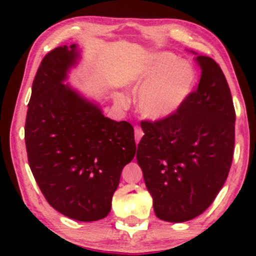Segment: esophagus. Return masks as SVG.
I'll return each mask as SVG.
<instances>
[{
  "mask_svg": "<svg viewBox=\"0 0 256 256\" xmlns=\"http://www.w3.org/2000/svg\"><path fill=\"white\" fill-rule=\"evenodd\" d=\"M143 134H144V132H143L142 128H140V126H134V137H136L137 142H140V140L143 137Z\"/></svg>",
  "mask_w": 256,
  "mask_h": 256,
  "instance_id": "obj_1",
  "label": "esophagus"
}]
</instances>
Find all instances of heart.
I'll list each match as a JSON object with an SVG mask.
<instances>
[{
    "mask_svg": "<svg viewBox=\"0 0 256 256\" xmlns=\"http://www.w3.org/2000/svg\"><path fill=\"white\" fill-rule=\"evenodd\" d=\"M195 70L171 52H156L126 77V83L143 88L137 107L146 119L164 120L185 104L195 86Z\"/></svg>",
    "mask_w": 256,
    "mask_h": 256,
    "instance_id": "b5f03b06",
    "label": "heart"
}]
</instances>
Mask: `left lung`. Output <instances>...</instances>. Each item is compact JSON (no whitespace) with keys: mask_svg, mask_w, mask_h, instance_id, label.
I'll return each instance as SVG.
<instances>
[{"mask_svg":"<svg viewBox=\"0 0 256 256\" xmlns=\"http://www.w3.org/2000/svg\"><path fill=\"white\" fill-rule=\"evenodd\" d=\"M196 54L195 52H192ZM198 90L172 116L142 122L137 164L158 219L184 222L212 204L230 171L234 113L230 88L213 58L198 55Z\"/></svg>","mask_w":256,"mask_h":256,"instance_id":"obj_1","label":"left lung"}]
</instances>
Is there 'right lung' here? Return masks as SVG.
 Masks as SVG:
<instances>
[{"mask_svg": "<svg viewBox=\"0 0 256 256\" xmlns=\"http://www.w3.org/2000/svg\"><path fill=\"white\" fill-rule=\"evenodd\" d=\"M80 58L76 44L58 46L40 62L25 122L28 165L54 210L78 222L110 212L122 168L136 154L134 128L104 116L68 83Z\"/></svg>", "mask_w": 256, "mask_h": 256, "instance_id": "add662e5", "label": "right lung"}]
</instances>
